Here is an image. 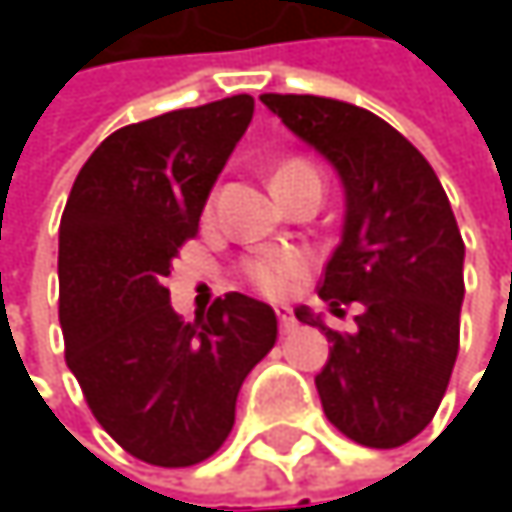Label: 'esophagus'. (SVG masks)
Masks as SVG:
<instances>
[{"mask_svg":"<svg viewBox=\"0 0 512 512\" xmlns=\"http://www.w3.org/2000/svg\"><path fill=\"white\" fill-rule=\"evenodd\" d=\"M275 317H278L281 332H290V329L296 326V317H293V311H290V308H275Z\"/></svg>","mask_w":512,"mask_h":512,"instance_id":"1","label":"esophagus"}]
</instances>
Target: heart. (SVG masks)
<instances>
[{"label": "heart", "mask_w": 512, "mask_h": 512, "mask_svg": "<svg viewBox=\"0 0 512 512\" xmlns=\"http://www.w3.org/2000/svg\"><path fill=\"white\" fill-rule=\"evenodd\" d=\"M296 165H302V162H287L281 171L296 168ZM305 269H308V257L299 252H266V255L246 263V278L257 293H263L269 299H281L296 287V281L305 275Z\"/></svg>", "instance_id": "obj_1"}]
</instances>
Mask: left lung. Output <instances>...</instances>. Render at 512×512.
Wrapping results in <instances>:
<instances>
[{
	"label": "left lung",
	"instance_id": "obj_1",
	"mask_svg": "<svg viewBox=\"0 0 512 512\" xmlns=\"http://www.w3.org/2000/svg\"><path fill=\"white\" fill-rule=\"evenodd\" d=\"M260 103L344 189L320 299L332 314L356 302V332L296 308L332 341L314 376L323 412L364 448H400L433 421L460 350L465 246L451 201L421 151L373 112L314 94H260Z\"/></svg>",
	"mask_w": 512,
	"mask_h": 512
}]
</instances>
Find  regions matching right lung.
Returning a JSON list of instances; mask_svg holds the SVG:
<instances>
[{"label":"right lung","mask_w":512,"mask_h":512,"mask_svg":"<svg viewBox=\"0 0 512 512\" xmlns=\"http://www.w3.org/2000/svg\"><path fill=\"white\" fill-rule=\"evenodd\" d=\"M249 94L115 130L76 174L58 228V320L67 367L100 427L136 460L183 468L228 439L243 379L278 335L246 293L183 323L165 287L228 156Z\"/></svg>","instance_id":"right-lung-1"}]
</instances>
